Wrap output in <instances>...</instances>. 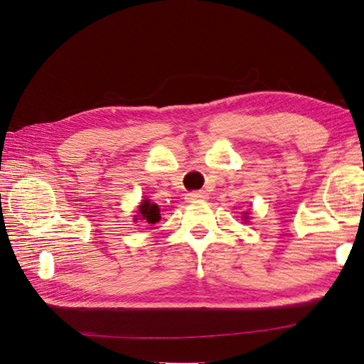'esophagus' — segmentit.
<instances>
[{"mask_svg": "<svg viewBox=\"0 0 364 364\" xmlns=\"http://www.w3.org/2000/svg\"><path fill=\"white\" fill-rule=\"evenodd\" d=\"M188 200H202V199H207V194L203 193V191H193V193H189Z\"/></svg>", "mask_w": 364, "mask_h": 364, "instance_id": "obj_1", "label": "esophagus"}]
</instances>
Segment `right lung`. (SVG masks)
<instances>
[{
	"label": "right lung",
	"mask_w": 364,
	"mask_h": 364,
	"mask_svg": "<svg viewBox=\"0 0 364 364\" xmlns=\"http://www.w3.org/2000/svg\"><path fill=\"white\" fill-rule=\"evenodd\" d=\"M140 216L141 220H146L149 224H156L157 221H161V210L156 203H151L149 200H143L140 205Z\"/></svg>",
	"instance_id": "right-lung-1"
}]
</instances>
